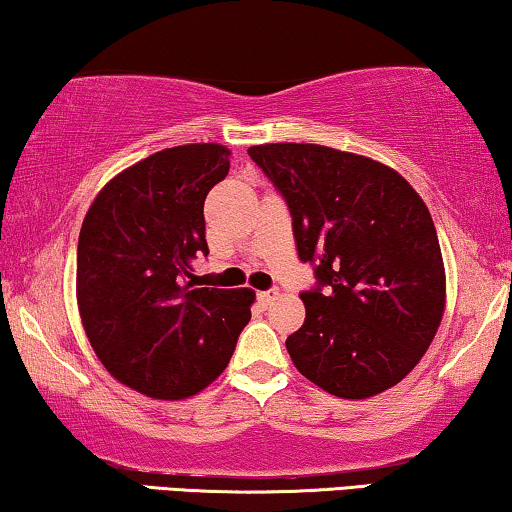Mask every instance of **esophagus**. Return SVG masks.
<instances>
[{"label":"esophagus","instance_id":"esophagus-1","mask_svg":"<svg viewBox=\"0 0 512 512\" xmlns=\"http://www.w3.org/2000/svg\"><path fill=\"white\" fill-rule=\"evenodd\" d=\"M279 298V291L277 289H270V291H261L258 293V300H261L263 305H270L272 300H277Z\"/></svg>","mask_w":512,"mask_h":512}]
</instances>
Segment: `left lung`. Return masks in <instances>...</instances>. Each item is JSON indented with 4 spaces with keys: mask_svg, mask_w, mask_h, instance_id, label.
<instances>
[{
    "mask_svg": "<svg viewBox=\"0 0 512 512\" xmlns=\"http://www.w3.org/2000/svg\"><path fill=\"white\" fill-rule=\"evenodd\" d=\"M249 156L284 195L305 324L286 338L300 375L338 398H370L422 361L445 312V265L429 207L394 167L319 144H258ZM325 291H320V286Z\"/></svg>",
    "mask_w": 512,
    "mask_h": 512,
    "instance_id": "obj_1",
    "label": "left lung"
}]
</instances>
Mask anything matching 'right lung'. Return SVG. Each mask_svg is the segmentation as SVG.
Segmentation results:
<instances>
[{
	"mask_svg": "<svg viewBox=\"0 0 512 512\" xmlns=\"http://www.w3.org/2000/svg\"><path fill=\"white\" fill-rule=\"evenodd\" d=\"M230 170L221 144L163 149L125 167L90 205L76 251V303L102 366L125 387L181 401L209 387L251 319V289H209L205 198Z\"/></svg>",
	"mask_w": 512,
	"mask_h": 512,
	"instance_id": "1",
	"label": "right lung"
}]
</instances>
